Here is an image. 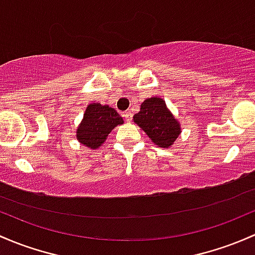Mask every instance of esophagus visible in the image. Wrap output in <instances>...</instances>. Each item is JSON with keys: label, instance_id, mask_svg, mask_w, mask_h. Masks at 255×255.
Listing matches in <instances>:
<instances>
[{"label": "esophagus", "instance_id": "obj_1", "mask_svg": "<svg viewBox=\"0 0 255 255\" xmlns=\"http://www.w3.org/2000/svg\"><path fill=\"white\" fill-rule=\"evenodd\" d=\"M122 116L125 117V119L127 120L128 122H130V121H132V112H130V111H125L122 114Z\"/></svg>", "mask_w": 255, "mask_h": 255}]
</instances>
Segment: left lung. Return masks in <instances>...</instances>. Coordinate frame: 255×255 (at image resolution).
<instances>
[{"mask_svg":"<svg viewBox=\"0 0 255 255\" xmlns=\"http://www.w3.org/2000/svg\"><path fill=\"white\" fill-rule=\"evenodd\" d=\"M133 120L154 144L161 148H170L181 133V126L165 100L159 96L146 99L140 105V111L133 116Z\"/></svg>","mask_w":255,"mask_h":255,"instance_id":"left-lung-1","label":"left lung"}]
</instances>
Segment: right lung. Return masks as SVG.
<instances>
[{
	"mask_svg": "<svg viewBox=\"0 0 255 255\" xmlns=\"http://www.w3.org/2000/svg\"><path fill=\"white\" fill-rule=\"evenodd\" d=\"M122 123L123 119L116 110L109 105L93 103L88 105L82 123L77 128V139L87 148L99 149L111 130Z\"/></svg>",
	"mask_w": 255,
	"mask_h": 255,
	"instance_id": "right-lung-1",
	"label": "right lung"
}]
</instances>
